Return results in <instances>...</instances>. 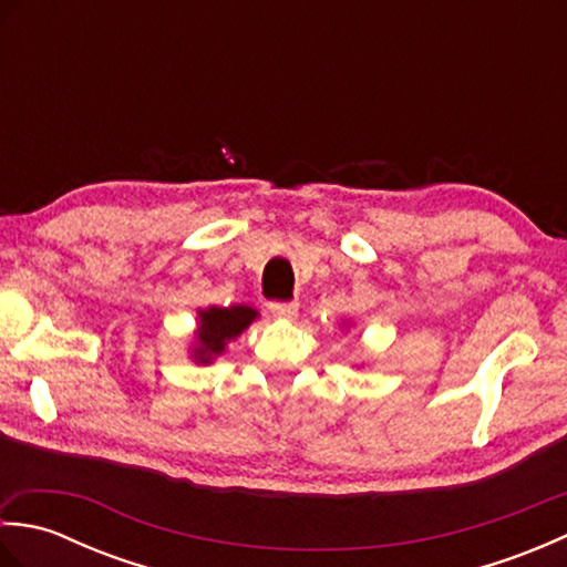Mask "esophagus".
<instances>
[{"label":"esophagus","instance_id":"esophagus-1","mask_svg":"<svg viewBox=\"0 0 567 567\" xmlns=\"http://www.w3.org/2000/svg\"><path fill=\"white\" fill-rule=\"evenodd\" d=\"M272 317L277 319H295L297 317V302H270Z\"/></svg>","mask_w":567,"mask_h":567}]
</instances>
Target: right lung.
<instances>
[{"label": "right lung", "instance_id": "1", "mask_svg": "<svg viewBox=\"0 0 567 567\" xmlns=\"http://www.w3.org/2000/svg\"><path fill=\"white\" fill-rule=\"evenodd\" d=\"M256 317L258 311L244 305L209 307L207 311H199V331H197L199 346L195 348V358L199 363H209L212 355H219L224 351L226 341L236 339V336L244 331Z\"/></svg>", "mask_w": 567, "mask_h": 567}]
</instances>
